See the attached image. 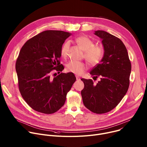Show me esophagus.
<instances>
[{"instance_id": "esophagus-1", "label": "esophagus", "mask_w": 147, "mask_h": 147, "mask_svg": "<svg viewBox=\"0 0 147 147\" xmlns=\"http://www.w3.org/2000/svg\"><path fill=\"white\" fill-rule=\"evenodd\" d=\"M76 80H80V78L79 76H76Z\"/></svg>"}]
</instances>
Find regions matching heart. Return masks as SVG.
Masks as SVG:
<instances>
[{"mask_svg": "<svg viewBox=\"0 0 147 147\" xmlns=\"http://www.w3.org/2000/svg\"><path fill=\"white\" fill-rule=\"evenodd\" d=\"M75 42L82 49L84 52V58L92 66L99 64L102 61L104 51L103 48L99 45H94V42L85 36H78L75 38ZM70 47L69 41L65 42L61 49V54L63 57L68 55ZM87 64L84 62L71 61L66 65L67 71L75 75H82L87 69Z\"/></svg>", "mask_w": 147, "mask_h": 147, "instance_id": "b5f03b06", "label": "heart"}]
</instances>
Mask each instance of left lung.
<instances>
[{"mask_svg":"<svg viewBox=\"0 0 147 147\" xmlns=\"http://www.w3.org/2000/svg\"><path fill=\"white\" fill-rule=\"evenodd\" d=\"M94 34L102 39L104 55L90 74L94 78L100 77V80L95 85L92 79H81L84 83L81 95L88 109L103 114L116 107L126 94L131 64L120 39L102 30L96 31Z\"/></svg>","mask_w":147,"mask_h":147,"instance_id":"obj_1","label":"left lung"}]
</instances>
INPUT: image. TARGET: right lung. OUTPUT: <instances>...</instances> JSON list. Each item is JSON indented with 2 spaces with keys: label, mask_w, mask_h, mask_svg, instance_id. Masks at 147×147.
<instances>
[{
  "label": "right lung",
  "mask_w": 147,
  "mask_h": 147,
  "mask_svg": "<svg viewBox=\"0 0 147 147\" xmlns=\"http://www.w3.org/2000/svg\"><path fill=\"white\" fill-rule=\"evenodd\" d=\"M71 35L68 32L46 30L28 40L16 62L20 92L34 110L44 114L57 111L64 105L67 93L75 82L73 73H60L53 78L51 72L60 73L61 47Z\"/></svg>",
  "instance_id": "right-lung-1"
}]
</instances>
